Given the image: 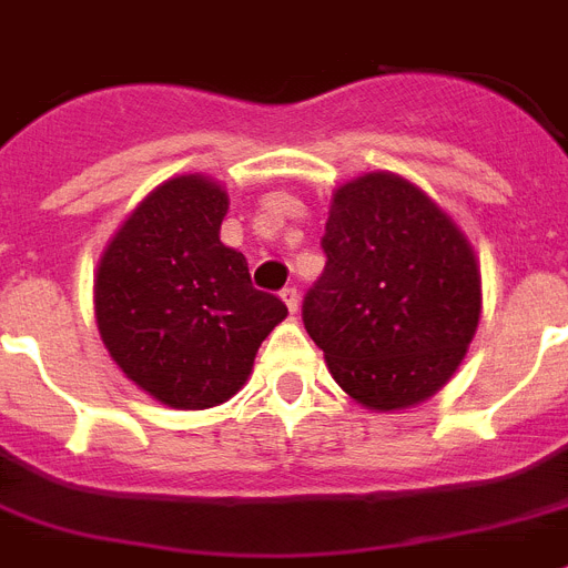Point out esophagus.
Here are the masks:
<instances>
[{"label":"esophagus","mask_w":568,"mask_h":568,"mask_svg":"<svg viewBox=\"0 0 568 568\" xmlns=\"http://www.w3.org/2000/svg\"><path fill=\"white\" fill-rule=\"evenodd\" d=\"M281 302L287 304L290 313H298V290H295V287L281 290Z\"/></svg>","instance_id":"esophagus-1"}]
</instances>
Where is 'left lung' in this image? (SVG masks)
Segmentation results:
<instances>
[{
    "label": "left lung",
    "mask_w": 568,
    "mask_h": 568,
    "mask_svg": "<svg viewBox=\"0 0 568 568\" xmlns=\"http://www.w3.org/2000/svg\"><path fill=\"white\" fill-rule=\"evenodd\" d=\"M304 327L362 408L419 405L457 373L483 313L471 241L416 183L367 172L333 192Z\"/></svg>",
    "instance_id": "obj_1"
}]
</instances>
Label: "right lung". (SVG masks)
Instances as JSON below:
<instances>
[{"label":"right lung","instance_id":"obj_1","mask_svg":"<svg viewBox=\"0 0 568 568\" xmlns=\"http://www.w3.org/2000/svg\"><path fill=\"white\" fill-rule=\"evenodd\" d=\"M230 195L212 178L154 186L100 255L97 331L129 382L178 410L215 408L246 385L261 342L284 322L221 241Z\"/></svg>","mask_w":568,"mask_h":568}]
</instances>
